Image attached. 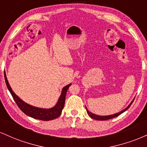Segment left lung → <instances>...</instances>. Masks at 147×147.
Returning <instances> with one entry per match:
<instances>
[{
  "instance_id": "obj_1",
  "label": "left lung",
  "mask_w": 147,
  "mask_h": 147,
  "mask_svg": "<svg viewBox=\"0 0 147 147\" xmlns=\"http://www.w3.org/2000/svg\"><path fill=\"white\" fill-rule=\"evenodd\" d=\"M133 100H134V99H133ZM133 100L130 103V104L129 106H127V107L125 109H124V110L120 111V112L119 113H117L115 114H113V115H106V116H101V115H95L94 113H91L87 109V108L86 107V111H87V113L88 114V115L90 116L91 118H92V119H97V120H107V119H112V118H114L115 117H117V116H119V115H121L122 113L125 112V111L127 110L131 106V104H132V103L133 102Z\"/></svg>"
}]
</instances>
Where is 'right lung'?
Masks as SVG:
<instances>
[{"instance_id": "obj_1", "label": "right lung", "mask_w": 147, "mask_h": 147, "mask_svg": "<svg viewBox=\"0 0 147 147\" xmlns=\"http://www.w3.org/2000/svg\"><path fill=\"white\" fill-rule=\"evenodd\" d=\"M5 83L7 87L8 90H9L10 93L12 96L13 99H14L15 102L16 103L19 109L23 111V113L27 115L30 116V117L34 118V119H40V120L43 121H49L52 120V119L57 118L61 114L62 110L63 109L64 104H65V95H66L67 90H68V88L71 86V84H68V85L65 86V87L63 88L61 91V94L59 98L57 103L54 107L51 109H41V108L35 107V106H31L30 104H27L25 102H23L22 99H21L18 97L16 94L13 92L12 89L10 87L9 82H8L7 79L6 74L5 72Z\"/></svg>"}]
</instances>
